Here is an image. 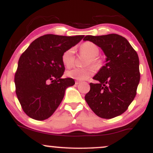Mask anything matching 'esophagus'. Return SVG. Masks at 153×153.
<instances>
[{"label":"esophagus","instance_id":"obj_1","mask_svg":"<svg viewBox=\"0 0 153 153\" xmlns=\"http://www.w3.org/2000/svg\"><path fill=\"white\" fill-rule=\"evenodd\" d=\"M80 83V81H75V84H76V85H78V84Z\"/></svg>","mask_w":153,"mask_h":153}]
</instances>
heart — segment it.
<instances>
[{"label":"heart","instance_id":"obj_1","mask_svg":"<svg viewBox=\"0 0 153 153\" xmlns=\"http://www.w3.org/2000/svg\"><path fill=\"white\" fill-rule=\"evenodd\" d=\"M80 50L85 52L91 57V62L96 65L98 63L96 57L99 54V47L91 42H85L80 46ZM75 49L70 48L66 50L62 55V62L66 68H70L73 65L75 62ZM95 70L93 67L85 68H75L70 70L66 73L67 76L77 80H84L88 79L94 73Z\"/></svg>","mask_w":153,"mask_h":153}]
</instances>
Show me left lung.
<instances>
[{"label":"left lung","instance_id":"left-lung-1","mask_svg":"<svg viewBox=\"0 0 153 153\" xmlns=\"http://www.w3.org/2000/svg\"><path fill=\"white\" fill-rule=\"evenodd\" d=\"M84 41L99 47L106 55V64L94 77L85 99L99 117L111 119L122 114L134 100L140 82L137 53L127 39L119 34L88 35Z\"/></svg>","mask_w":153,"mask_h":153}]
</instances>
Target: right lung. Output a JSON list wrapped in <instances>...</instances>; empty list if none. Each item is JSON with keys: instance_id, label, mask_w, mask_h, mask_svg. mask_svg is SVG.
I'll list each match as a JSON object with an SVG mask.
<instances>
[{"instance_id": "right-lung-1", "label": "right lung", "mask_w": 153, "mask_h": 153, "mask_svg": "<svg viewBox=\"0 0 153 153\" xmlns=\"http://www.w3.org/2000/svg\"><path fill=\"white\" fill-rule=\"evenodd\" d=\"M83 35L74 36L46 34L30 44L19 59L15 74L16 94L24 111L42 121L55 111L73 78H62V54L77 45Z\"/></svg>"}]
</instances>
